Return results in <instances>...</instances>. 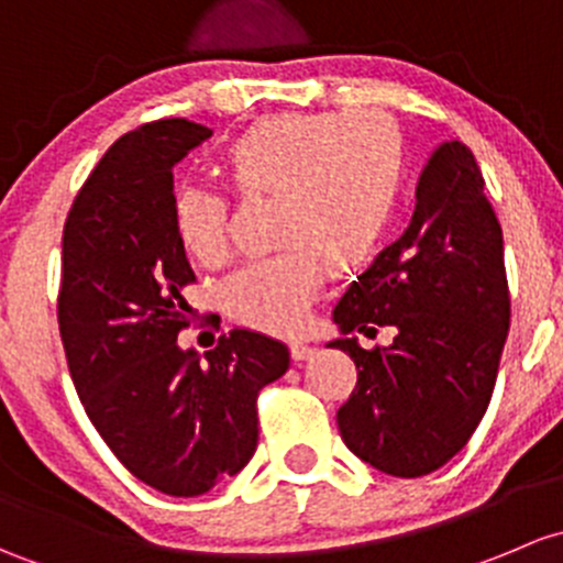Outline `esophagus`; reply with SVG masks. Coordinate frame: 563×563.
<instances>
[{"instance_id": "esophagus-1", "label": "esophagus", "mask_w": 563, "mask_h": 563, "mask_svg": "<svg viewBox=\"0 0 563 563\" xmlns=\"http://www.w3.org/2000/svg\"><path fill=\"white\" fill-rule=\"evenodd\" d=\"M314 346H309V344H303V341H292V344H289V355H292V361L298 363V361H309L311 355H314Z\"/></svg>"}]
</instances>
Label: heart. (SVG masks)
<instances>
[{
	"label": "heart",
	"instance_id": "heart-1",
	"mask_svg": "<svg viewBox=\"0 0 563 563\" xmlns=\"http://www.w3.org/2000/svg\"><path fill=\"white\" fill-rule=\"evenodd\" d=\"M239 195H276L274 257L254 260L219 289L235 322L292 333L330 276L366 265L390 230L404 189V141L376 110L282 113L254 121L222 154ZM178 239L200 265L228 254V202L184 187L173 202Z\"/></svg>",
	"mask_w": 563,
	"mask_h": 563
}]
</instances>
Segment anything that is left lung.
<instances>
[{
  "instance_id": "1",
  "label": "left lung",
  "mask_w": 563,
  "mask_h": 563,
  "mask_svg": "<svg viewBox=\"0 0 563 563\" xmlns=\"http://www.w3.org/2000/svg\"><path fill=\"white\" fill-rule=\"evenodd\" d=\"M474 154L448 141L417 181L407 233L333 309L357 385L339 409L341 439L393 477H422L461 453L494 396L509 330L504 239ZM393 327L390 347L363 351L354 330Z\"/></svg>"
}]
</instances>
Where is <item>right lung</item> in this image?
Returning a JSON list of instances; mask_svg holds the SVG:
<instances>
[{
	"mask_svg": "<svg viewBox=\"0 0 563 563\" xmlns=\"http://www.w3.org/2000/svg\"><path fill=\"white\" fill-rule=\"evenodd\" d=\"M211 130L146 124L108 148L62 239L59 333L80 404L113 455L167 496H200L257 450V393L289 350L235 328L217 350L178 346L195 282L173 217V165Z\"/></svg>",
	"mask_w": 563,
	"mask_h": 563,
	"instance_id": "add662e5",
	"label": "right lung"
}]
</instances>
